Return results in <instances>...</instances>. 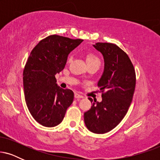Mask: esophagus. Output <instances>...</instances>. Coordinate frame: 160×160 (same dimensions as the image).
<instances>
[{
    "instance_id": "obj_1",
    "label": "esophagus",
    "mask_w": 160,
    "mask_h": 160,
    "mask_svg": "<svg viewBox=\"0 0 160 160\" xmlns=\"http://www.w3.org/2000/svg\"><path fill=\"white\" fill-rule=\"evenodd\" d=\"M74 98H83V96H82V95H80L78 92H75L74 93Z\"/></svg>"
}]
</instances>
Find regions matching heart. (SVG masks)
Listing matches in <instances>:
<instances>
[{
	"label": "heart",
	"instance_id": "1",
	"mask_svg": "<svg viewBox=\"0 0 160 160\" xmlns=\"http://www.w3.org/2000/svg\"><path fill=\"white\" fill-rule=\"evenodd\" d=\"M71 59V56H70L68 58V61ZM86 61L88 62H97V63L100 64V61H99V58L93 54H89L86 58Z\"/></svg>",
	"mask_w": 160,
	"mask_h": 160
}]
</instances>
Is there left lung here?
Here are the masks:
<instances>
[{"label": "left lung", "instance_id": "left-lung-1", "mask_svg": "<svg viewBox=\"0 0 160 160\" xmlns=\"http://www.w3.org/2000/svg\"><path fill=\"white\" fill-rule=\"evenodd\" d=\"M92 46L104 58V71L98 86L104 92L102 102L95 101L84 113V122L92 132L104 134L114 128L126 116L132 101L136 79L131 60L120 47L110 43ZM89 100L93 102L91 98Z\"/></svg>", "mask_w": 160, "mask_h": 160}]
</instances>
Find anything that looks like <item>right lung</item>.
Instances as JSON below:
<instances>
[{
  "label": "right lung",
  "instance_id": "add662e5",
  "mask_svg": "<svg viewBox=\"0 0 160 160\" xmlns=\"http://www.w3.org/2000/svg\"><path fill=\"white\" fill-rule=\"evenodd\" d=\"M83 40L50 35L32 49L23 71L27 107L37 122L54 127L63 120L74 101V92L56 83L55 75L64 69L69 53Z\"/></svg>",
  "mask_w": 160,
  "mask_h": 160
}]
</instances>
